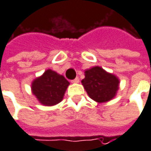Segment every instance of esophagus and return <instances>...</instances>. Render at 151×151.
I'll list each match as a JSON object with an SVG mask.
<instances>
[{
  "mask_svg": "<svg viewBox=\"0 0 151 151\" xmlns=\"http://www.w3.org/2000/svg\"><path fill=\"white\" fill-rule=\"evenodd\" d=\"M71 82H72L73 83H79V78L76 77V78H75L74 80H72Z\"/></svg>",
  "mask_w": 151,
  "mask_h": 151,
  "instance_id": "esophagus-1",
  "label": "esophagus"
}]
</instances>
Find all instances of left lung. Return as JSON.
Returning <instances> with one entry per match:
<instances>
[{"label": "left lung", "instance_id": "obj_1", "mask_svg": "<svg viewBox=\"0 0 151 151\" xmlns=\"http://www.w3.org/2000/svg\"><path fill=\"white\" fill-rule=\"evenodd\" d=\"M82 83L90 98L99 103L111 100L119 89V79L100 67L86 70Z\"/></svg>", "mask_w": 151, "mask_h": 151}]
</instances>
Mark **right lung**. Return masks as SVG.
Returning a JSON list of instances; mask_svg holds the SVG:
<instances>
[{"mask_svg": "<svg viewBox=\"0 0 151 151\" xmlns=\"http://www.w3.org/2000/svg\"><path fill=\"white\" fill-rule=\"evenodd\" d=\"M68 84V81L63 76L48 69L33 81L32 90L41 104L53 106L62 100Z\"/></svg>", "mask_w": 151, "mask_h": 151, "instance_id": "right-lung-1", "label": "right lung"}]
</instances>
